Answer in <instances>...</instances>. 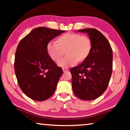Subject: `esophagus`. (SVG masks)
Wrapping results in <instances>:
<instances>
[{
	"label": "esophagus",
	"instance_id": "esophagus-1",
	"mask_svg": "<svg viewBox=\"0 0 130 130\" xmlns=\"http://www.w3.org/2000/svg\"><path fill=\"white\" fill-rule=\"evenodd\" d=\"M62 70H63V72H67L68 71V69H67V68H63Z\"/></svg>",
	"mask_w": 130,
	"mask_h": 130
}]
</instances>
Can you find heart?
I'll use <instances>...</instances> for the list:
<instances>
[{
  "label": "heart",
  "mask_w": 130,
  "mask_h": 130,
  "mask_svg": "<svg viewBox=\"0 0 130 130\" xmlns=\"http://www.w3.org/2000/svg\"><path fill=\"white\" fill-rule=\"evenodd\" d=\"M67 57L58 61V66L62 68L73 67L78 61L84 60L91 49V41L89 37L85 35L67 33L59 37L58 42L49 41L46 46V50L49 57L54 61H57L61 57L63 49H67Z\"/></svg>",
  "instance_id": "1"
}]
</instances>
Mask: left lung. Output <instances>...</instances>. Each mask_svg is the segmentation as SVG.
<instances>
[{"mask_svg":"<svg viewBox=\"0 0 130 130\" xmlns=\"http://www.w3.org/2000/svg\"><path fill=\"white\" fill-rule=\"evenodd\" d=\"M87 33L91 49L81 64L70 70L73 93L82 100L91 101L101 96L107 89L112 74V51L102 33L94 28L77 30Z\"/></svg>","mask_w":130,"mask_h":130,"instance_id":"left-lung-1","label":"left lung"}]
</instances>
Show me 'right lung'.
<instances>
[{
  "label": "right lung",
  "instance_id": "add662e5",
  "mask_svg": "<svg viewBox=\"0 0 130 130\" xmlns=\"http://www.w3.org/2000/svg\"><path fill=\"white\" fill-rule=\"evenodd\" d=\"M65 30L38 27L19 43L15 58V72L18 84L28 97L42 101L55 93L62 69L49 57L46 46Z\"/></svg>",
  "mask_w": 130,
  "mask_h": 130
}]
</instances>
